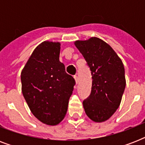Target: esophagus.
<instances>
[{"mask_svg": "<svg viewBox=\"0 0 145 145\" xmlns=\"http://www.w3.org/2000/svg\"><path fill=\"white\" fill-rule=\"evenodd\" d=\"M74 80H75V82H76V84H78V82H79V80H78V77H77V75H74Z\"/></svg>", "mask_w": 145, "mask_h": 145, "instance_id": "obj_1", "label": "esophagus"}]
</instances>
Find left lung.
<instances>
[{"instance_id":"left-lung-1","label":"left lung","mask_w":145,"mask_h":145,"mask_svg":"<svg viewBox=\"0 0 145 145\" xmlns=\"http://www.w3.org/2000/svg\"><path fill=\"white\" fill-rule=\"evenodd\" d=\"M92 74V90L83 101L86 115L93 121L108 120L121 102L126 87L125 69L121 59L110 45L98 37L76 40Z\"/></svg>"}]
</instances>
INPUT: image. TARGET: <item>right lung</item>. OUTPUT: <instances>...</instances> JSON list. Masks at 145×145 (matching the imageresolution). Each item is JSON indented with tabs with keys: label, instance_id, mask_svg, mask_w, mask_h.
<instances>
[{
	"label": "right lung",
	"instance_id": "obj_1",
	"mask_svg": "<svg viewBox=\"0 0 145 145\" xmlns=\"http://www.w3.org/2000/svg\"><path fill=\"white\" fill-rule=\"evenodd\" d=\"M60 43L44 41L35 49L21 73L22 92L40 122L56 126L64 119L75 80L59 61Z\"/></svg>",
	"mask_w": 145,
	"mask_h": 145
}]
</instances>
